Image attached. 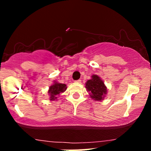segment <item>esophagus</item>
Segmentation results:
<instances>
[{
	"mask_svg": "<svg viewBox=\"0 0 151 151\" xmlns=\"http://www.w3.org/2000/svg\"><path fill=\"white\" fill-rule=\"evenodd\" d=\"M76 81V82H77V83H81V79H78V80H76L75 81Z\"/></svg>",
	"mask_w": 151,
	"mask_h": 151,
	"instance_id": "34e87169",
	"label": "esophagus"
}]
</instances>
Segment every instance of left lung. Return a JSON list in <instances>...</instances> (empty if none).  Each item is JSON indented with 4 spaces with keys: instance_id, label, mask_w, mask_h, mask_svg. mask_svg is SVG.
Returning a JSON list of instances; mask_svg holds the SVG:
<instances>
[{
    "instance_id": "1",
    "label": "left lung",
    "mask_w": 151,
    "mask_h": 151,
    "mask_svg": "<svg viewBox=\"0 0 151 151\" xmlns=\"http://www.w3.org/2000/svg\"><path fill=\"white\" fill-rule=\"evenodd\" d=\"M86 89L89 91L91 99L95 101H101L104 99L107 93V89L104 81L97 75L91 76V79L86 81Z\"/></svg>"
}]
</instances>
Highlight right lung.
Wrapping results in <instances>:
<instances>
[{
    "instance_id": "obj_1",
    "label": "right lung",
    "mask_w": 151,
    "mask_h": 151,
    "mask_svg": "<svg viewBox=\"0 0 151 151\" xmlns=\"http://www.w3.org/2000/svg\"><path fill=\"white\" fill-rule=\"evenodd\" d=\"M67 89V86L65 84H61L55 81L51 86H50L48 93L50 94V100L55 101L58 99V95L60 93H63Z\"/></svg>"
}]
</instances>
